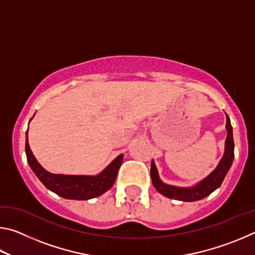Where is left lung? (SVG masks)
Returning <instances> with one entry per match:
<instances>
[{
	"label": "left lung",
	"instance_id": "8db88e82",
	"mask_svg": "<svg viewBox=\"0 0 255 255\" xmlns=\"http://www.w3.org/2000/svg\"><path fill=\"white\" fill-rule=\"evenodd\" d=\"M226 129L227 137L225 141V153L219 162L218 166L207 176L206 179L201 181L200 183L192 188H178L173 185H169L163 183L158 178V173L155 166L154 162L150 164V178L155 189L159 193L165 196L170 199L181 200V201H197L204 199L207 196H209L211 192L216 189L221 187L224 178H225L228 170L231 169V165L234 159V139H233V128L231 125L230 117L226 115Z\"/></svg>",
	"mask_w": 255,
	"mask_h": 255
}]
</instances>
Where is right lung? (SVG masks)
<instances>
[{
  "label": "right lung",
  "mask_w": 255,
  "mask_h": 255,
  "mask_svg": "<svg viewBox=\"0 0 255 255\" xmlns=\"http://www.w3.org/2000/svg\"><path fill=\"white\" fill-rule=\"evenodd\" d=\"M25 154H27V159L31 170L47 189L65 199L75 200L92 199L109 190L115 183L119 167L123 163V154H120L109 164L106 170L96 176L49 173L42 169V166L33 156L28 143V130L27 139H25Z\"/></svg>",
  "instance_id": "add662e5"
}]
</instances>
